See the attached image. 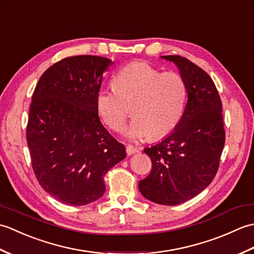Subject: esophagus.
Returning <instances> with one entry per match:
<instances>
[{
    "label": "esophagus",
    "instance_id": "1",
    "mask_svg": "<svg viewBox=\"0 0 254 254\" xmlns=\"http://www.w3.org/2000/svg\"><path fill=\"white\" fill-rule=\"evenodd\" d=\"M136 152H137V148L134 147L133 145H127V154L128 156L135 154Z\"/></svg>",
    "mask_w": 254,
    "mask_h": 254
}]
</instances>
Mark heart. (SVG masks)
Returning <instances> with one entry per match:
<instances>
[{"label":"heart","mask_w":254,"mask_h":254,"mask_svg":"<svg viewBox=\"0 0 254 254\" xmlns=\"http://www.w3.org/2000/svg\"><path fill=\"white\" fill-rule=\"evenodd\" d=\"M115 84L116 87L99 90L97 109L107 126L119 131L133 107L135 118L123 130L127 138L159 139L180 122L187 89L178 73H161L148 63L134 62L118 73Z\"/></svg>","instance_id":"b5f03b06"}]
</instances>
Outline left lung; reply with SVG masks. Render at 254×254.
I'll use <instances>...</instances> for the list:
<instances>
[{"label": "left lung", "mask_w": 254, "mask_h": 254, "mask_svg": "<svg viewBox=\"0 0 254 254\" xmlns=\"http://www.w3.org/2000/svg\"><path fill=\"white\" fill-rule=\"evenodd\" d=\"M161 58L179 69L188 101L174 132L144 149L152 170L138 189L154 203L177 205L196 196L216 176L225 145L223 107L213 79L201 67L180 56Z\"/></svg>", "instance_id": "8db88e82"}]
</instances>
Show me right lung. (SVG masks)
<instances>
[{"mask_svg":"<svg viewBox=\"0 0 254 254\" xmlns=\"http://www.w3.org/2000/svg\"><path fill=\"white\" fill-rule=\"evenodd\" d=\"M107 58H65L41 75L27 124V144L42 189L66 205L104 195V177L127 157L126 147L102 126L97 109Z\"/></svg>","mask_w":254,"mask_h":254,"instance_id":"obj_1","label":"right lung"}]
</instances>
